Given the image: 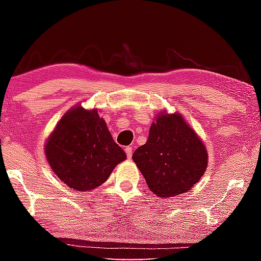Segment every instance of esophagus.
<instances>
[{"label":"esophagus","instance_id":"esophagus-1","mask_svg":"<svg viewBox=\"0 0 261 261\" xmlns=\"http://www.w3.org/2000/svg\"><path fill=\"white\" fill-rule=\"evenodd\" d=\"M124 151H125V154H126L127 159H131V156H132V147L131 146H126Z\"/></svg>","mask_w":261,"mask_h":261}]
</instances>
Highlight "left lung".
Wrapping results in <instances>:
<instances>
[{
  "label": "left lung",
  "instance_id": "left-lung-1",
  "mask_svg": "<svg viewBox=\"0 0 261 261\" xmlns=\"http://www.w3.org/2000/svg\"><path fill=\"white\" fill-rule=\"evenodd\" d=\"M207 159L204 143L184 118L166 112L156 116L146 144L132 155L149 190L160 198L188 192L204 175Z\"/></svg>",
  "mask_w": 261,
  "mask_h": 261
}]
</instances>
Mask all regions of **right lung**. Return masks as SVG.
I'll return each mask as SVG.
<instances>
[{"instance_id": "add662e5", "label": "right lung", "mask_w": 261, "mask_h": 261, "mask_svg": "<svg viewBox=\"0 0 261 261\" xmlns=\"http://www.w3.org/2000/svg\"><path fill=\"white\" fill-rule=\"evenodd\" d=\"M45 153L57 177L78 191L100 187L126 159L96 109L82 106L63 115L48 137Z\"/></svg>"}]
</instances>
